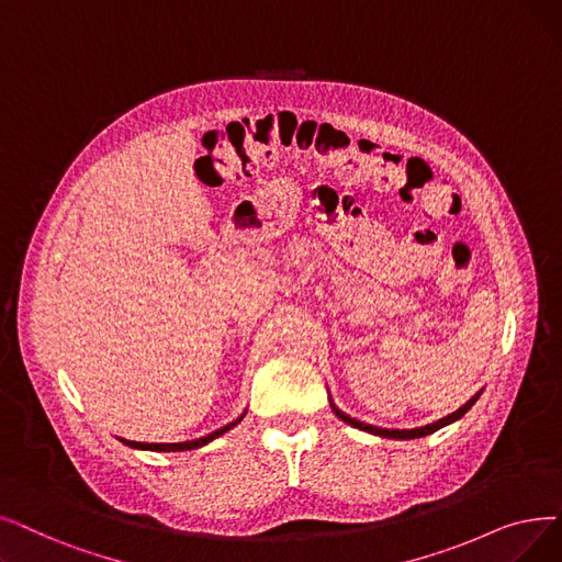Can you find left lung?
<instances>
[{
  "mask_svg": "<svg viewBox=\"0 0 562 562\" xmlns=\"http://www.w3.org/2000/svg\"><path fill=\"white\" fill-rule=\"evenodd\" d=\"M477 397H480V393H477L471 402L463 404L459 411H454L452 416H448V418H443V420H438V423H434V425L420 427V429H381V427L364 425V423H360V420H356V418H349V416H345V413H341V411H339V408H335V406H333V411L337 413V416H339L341 420L349 423L351 427H358V429H362V431H370V434H376V436H383V438H402V441H406V438H423V436H427V434H434V431H438L441 427H446V425H450V423L459 420V418L463 416V413H467V411L477 402Z\"/></svg>",
  "mask_w": 562,
  "mask_h": 562,
  "instance_id": "obj_1",
  "label": "left lung"
}]
</instances>
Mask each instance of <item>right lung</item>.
<instances>
[{"mask_svg": "<svg viewBox=\"0 0 562 562\" xmlns=\"http://www.w3.org/2000/svg\"><path fill=\"white\" fill-rule=\"evenodd\" d=\"M243 418V416H240ZM238 418V420H240ZM236 420V423H238ZM236 423H232V425H227V427H223V429H217V431H213V434H209V436H204V438H198V441H186V443H137V441H124V438H121V441H124L126 446H131V448H139V450H158V452H183V450H194V448H202V446H206L209 441H213V438H217V436H223L227 429H232Z\"/></svg>", "mask_w": 562, "mask_h": 562, "instance_id": "right-lung-1", "label": "right lung"}]
</instances>
